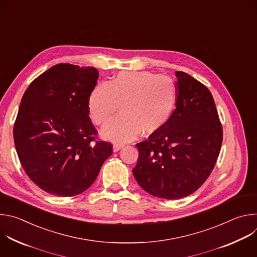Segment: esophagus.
<instances>
[{
	"mask_svg": "<svg viewBox=\"0 0 257 257\" xmlns=\"http://www.w3.org/2000/svg\"><path fill=\"white\" fill-rule=\"evenodd\" d=\"M123 149V145L122 144H114L113 145V151H114V153H117V152H119L120 150H122Z\"/></svg>",
	"mask_w": 257,
	"mask_h": 257,
	"instance_id": "esophagus-1",
	"label": "esophagus"
}]
</instances>
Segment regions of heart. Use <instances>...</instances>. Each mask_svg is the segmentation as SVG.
<instances>
[{
    "label": "heart",
    "mask_w": 257,
    "mask_h": 257,
    "mask_svg": "<svg viewBox=\"0 0 257 257\" xmlns=\"http://www.w3.org/2000/svg\"><path fill=\"white\" fill-rule=\"evenodd\" d=\"M178 100L176 83L149 71H123L108 83L92 90L89 116L96 125H105L121 105V116L106 125L101 134L117 143L135 139L162 129L171 119Z\"/></svg>",
    "instance_id": "obj_1"
}]
</instances>
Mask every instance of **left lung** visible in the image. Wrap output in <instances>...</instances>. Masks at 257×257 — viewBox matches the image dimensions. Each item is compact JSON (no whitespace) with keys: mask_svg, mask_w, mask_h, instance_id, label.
<instances>
[{"mask_svg":"<svg viewBox=\"0 0 257 257\" xmlns=\"http://www.w3.org/2000/svg\"><path fill=\"white\" fill-rule=\"evenodd\" d=\"M178 100L169 122L136 144L133 175L150 194L178 199L195 192L210 175L223 142V128L210 91L177 71Z\"/></svg>","mask_w":257,"mask_h":257,"instance_id":"1","label":"left lung"}]
</instances>
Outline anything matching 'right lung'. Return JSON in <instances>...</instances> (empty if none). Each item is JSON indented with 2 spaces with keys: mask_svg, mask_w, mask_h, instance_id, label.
<instances>
[{
  "mask_svg": "<svg viewBox=\"0 0 257 257\" xmlns=\"http://www.w3.org/2000/svg\"><path fill=\"white\" fill-rule=\"evenodd\" d=\"M98 71L58 64L34 79L24 92L13 135L19 161L30 180L56 196L88 189L112 144L96 141L88 114Z\"/></svg>",
  "mask_w": 257,
  "mask_h": 257,
  "instance_id": "add662e5",
  "label": "right lung"
}]
</instances>
